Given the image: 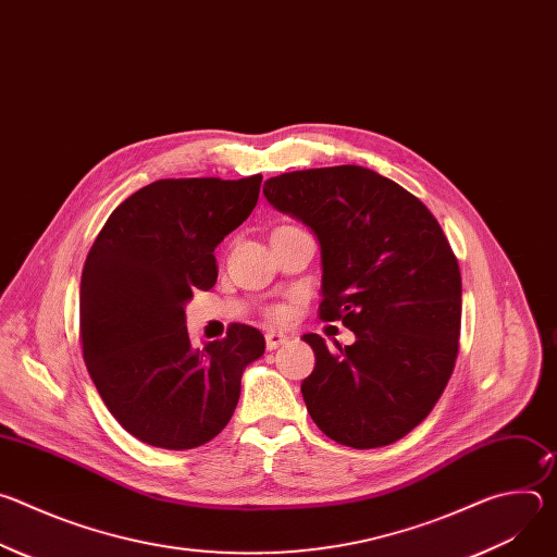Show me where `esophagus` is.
<instances>
[{
    "instance_id": "34e87169",
    "label": "esophagus",
    "mask_w": 557,
    "mask_h": 557,
    "mask_svg": "<svg viewBox=\"0 0 557 557\" xmlns=\"http://www.w3.org/2000/svg\"><path fill=\"white\" fill-rule=\"evenodd\" d=\"M286 342H288V337L284 333H275V331L267 333V350H275V348L284 346Z\"/></svg>"
}]
</instances>
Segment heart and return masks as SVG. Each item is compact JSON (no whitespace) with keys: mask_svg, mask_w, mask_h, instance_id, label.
Listing matches in <instances>:
<instances>
[{"mask_svg":"<svg viewBox=\"0 0 557 557\" xmlns=\"http://www.w3.org/2000/svg\"><path fill=\"white\" fill-rule=\"evenodd\" d=\"M271 314L275 317V320H282V317H284V310H282V308H275Z\"/></svg>","mask_w":557,"mask_h":557,"instance_id":"obj_1","label":"heart"}]
</instances>
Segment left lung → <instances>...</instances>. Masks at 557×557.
<instances>
[{
  "mask_svg": "<svg viewBox=\"0 0 557 557\" xmlns=\"http://www.w3.org/2000/svg\"><path fill=\"white\" fill-rule=\"evenodd\" d=\"M264 196L317 235L320 317L357 337L337 350L301 337L314 352L301 381L310 419L355 449L404 438L441 399L458 355L460 269L441 224L417 196L359 165L282 174Z\"/></svg>",
  "mask_w": 557,
  "mask_h": 557,
  "instance_id": "left-lung-1",
  "label": "left lung"
}]
</instances>
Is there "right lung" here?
Returning a JSON list of instances; mask_svg holds the SVG:
<instances>
[{"mask_svg":"<svg viewBox=\"0 0 557 557\" xmlns=\"http://www.w3.org/2000/svg\"><path fill=\"white\" fill-rule=\"evenodd\" d=\"M262 176L168 178L123 200L86 258L82 344L103 404L125 432L163 449L209 443L231 421L258 329L231 324L194 348L185 304L218 280L215 247L258 205Z\"/></svg>","mask_w":557,"mask_h":557,"instance_id":"1","label":"right lung"}]
</instances>
